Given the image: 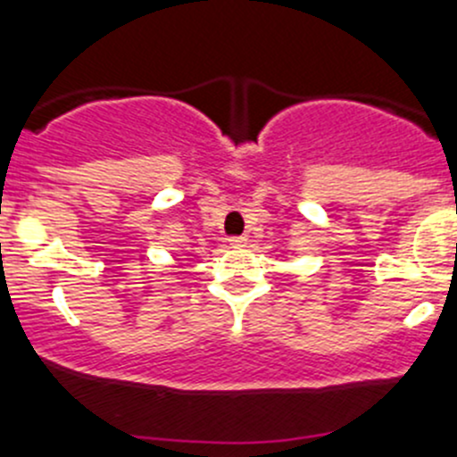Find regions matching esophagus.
<instances>
[{
  "instance_id": "1",
  "label": "esophagus",
  "mask_w": 457,
  "mask_h": 457,
  "mask_svg": "<svg viewBox=\"0 0 457 457\" xmlns=\"http://www.w3.org/2000/svg\"><path fill=\"white\" fill-rule=\"evenodd\" d=\"M247 245V238L245 237H232L229 238V247H234V250H241V247Z\"/></svg>"
}]
</instances>
